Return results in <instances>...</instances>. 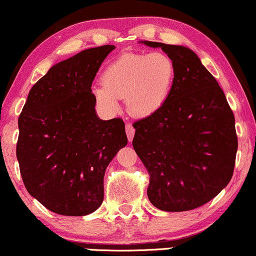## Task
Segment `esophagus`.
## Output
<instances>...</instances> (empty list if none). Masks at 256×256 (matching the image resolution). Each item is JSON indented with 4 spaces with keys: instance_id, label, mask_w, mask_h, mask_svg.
Returning <instances> with one entry per match:
<instances>
[{
    "instance_id": "1",
    "label": "esophagus",
    "mask_w": 256,
    "mask_h": 256,
    "mask_svg": "<svg viewBox=\"0 0 256 256\" xmlns=\"http://www.w3.org/2000/svg\"><path fill=\"white\" fill-rule=\"evenodd\" d=\"M125 128H126V134H128V141H132L134 134V126L131 125V124H128H128H126Z\"/></svg>"
}]
</instances>
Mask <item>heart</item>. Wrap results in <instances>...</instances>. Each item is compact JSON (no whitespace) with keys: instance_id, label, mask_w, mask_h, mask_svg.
Wrapping results in <instances>:
<instances>
[{"instance_id":"b5f03b06","label":"heart","mask_w":256,"mask_h":256,"mask_svg":"<svg viewBox=\"0 0 256 256\" xmlns=\"http://www.w3.org/2000/svg\"><path fill=\"white\" fill-rule=\"evenodd\" d=\"M175 74V64L165 53H128L106 66L103 85L94 86L92 94L108 113L118 110V98H125L130 113L147 116L168 100Z\"/></svg>"}]
</instances>
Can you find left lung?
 Masks as SVG:
<instances>
[{"label":"left lung","mask_w":256,"mask_h":256,"mask_svg":"<svg viewBox=\"0 0 256 256\" xmlns=\"http://www.w3.org/2000/svg\"><path fill=\"white\" fill-rule=\"evenodd\" d=\"M162 47L176 74L166 102L134 122L132 146L150 174L147 194L162 212H187L215 198L231 181L238 140L234 115L215 78L193 50Z\"/></svg>","instance_id":"left-lung-1"}]
</instances>
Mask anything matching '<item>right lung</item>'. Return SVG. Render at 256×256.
<instances>
[{
    "instance_id": "right-lung-1",
    "label": "right lung",
    "mask_w": 256,
    "mask_h": 256,
    "mask_svg": "<svg viewBox=\"0 0 256 256\" xmlns=\"http://www.w3.org/2000/svg\"><path fill=\"white\" fill-rule=\"evenodd\" d=\"M114 48H88L53 66L32 87L19 115L16 159L24 186L56 214L97 210L106 166L128 144L122 119L100 120L91 90Z\"/></svg>"
}]
</instances>
